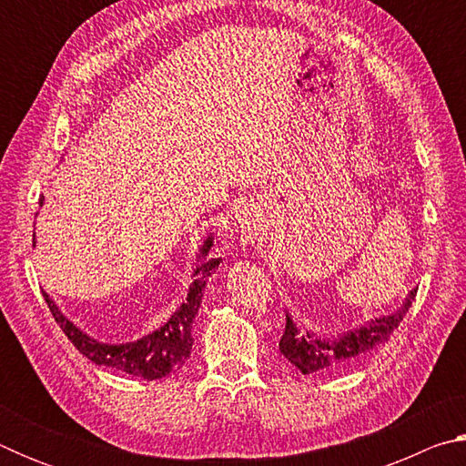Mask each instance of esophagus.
<instances>
[{"label":"esophagus","mask_w":466,"mask_h":466,"mask_svg":"<svg viewBox=\"0 0 466 466\" xmlns=\"http://www.w3.org/2000/svg\"><path fill=\"white\" fill-rule=\"evenodd\" d=\"M236 219H238V224L242 228V234H252L255 232V224H252V218H250V211L248 209H242L240 214H236Z\"/></svg>","instance_id":"34e87169"}]
</instances>
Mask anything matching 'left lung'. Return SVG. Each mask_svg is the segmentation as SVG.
Instances as JSON below:
<instances>
[{
	"label": "left lung",
	"mask_w": 466,
	"mask_h": 466,
	"mask_svg": "<svg viewBox=\"0 0 466 466\" xmlns=\"http://www.w3.org/2000/svg\"><path fill=\"white\" fill-rule=\"evenodd\" d=\"M417 289L405 298L403 306L389 317H380L366 322L358 329L339 333L337 337H320L312 330H302L296 327L289 314H286V330H283L279 351L286 356L289 364H294L302 374L327 372V370H341L356 364L368 353L378 350L382 343L389 341L394 329L400 325V320L409 310V306L415 299Z\"/></svg>",
	"instance_id": "left-lung-1"
}]
</instances>
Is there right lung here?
<instances>
[{
	"label": "right lung",
	"mask_w": 466,
	"mask_h": 466,
	"mask_svg": "<svg viewBox=\"0 0 466 466\" xmlns=\"http://www.w3.org/2000/svg\"><path fill=\"white\" fill-rule=\"evenodd\" d=\"M43 203V199H41ZM211 236L203 242L201 247V257H208L211 248ZM219 265L218 258H209V261H203L195 269V281L188 288L187 299L180 304V309L172 314L168 322L149 333L146 337L137 339V341L131 343H121V345H110L96 341V339L86 335L84 330L77 329L72 320L63 317L57 304L53 302L46 291H43L45 302L49 306L53 319L57 320L63 333L67 335L69 341L76 345V350L84 353L86 358L98 366L115 368L119 372L144 378V380H157V378L170 376L172 372L185 364L187 358L191 356L193 347V320L195 314L199 312L201 298L205 291V283H208L209 275L214 273L216 267Z\"/></svg>",
	"instance_id": "right-lung-1"
}]
</instances>
